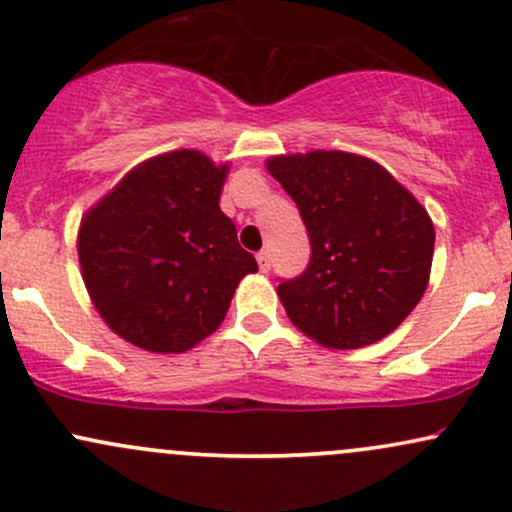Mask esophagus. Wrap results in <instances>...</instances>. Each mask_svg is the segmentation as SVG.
<instances>
[{"mask_svg": "<svg viewBox=\"0 0 512 512\" xmlns=\"http://www.w3.org/2000/svg\"><path fill=\"white\" fill-rule=\"evenodd\" d=\"M257 264H260V272H269V267H272L269 252H260V255H257Z\"/></svg>", "mask_w": 512, "mask_h": 512, "instance_id": "esophagus-1", "label": "esophagus"}]
</instances>
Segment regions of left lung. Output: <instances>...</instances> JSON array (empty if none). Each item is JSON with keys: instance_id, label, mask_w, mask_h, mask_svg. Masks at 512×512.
I'll use <instances>...</instances> for the list:
<instances>
[{"instance_id": "8db88e82", "label": "left lung", "mask_w": 512, "mask_h": 512, "mask_svg": "<svg viewBox=\"0 0 512 512\" xmlns=\"http://www.w3.org/2000/svg\"><path fill=\"white\" fill-rule=\"evenodd\" d=\"M296 202L310 262L279 293L293 325L327 349H361L397 330L431 274V216L383 166L346 151L274 156Z\"/></svg>"}]
</instances>
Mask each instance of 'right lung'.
Segmentation results:
<instances>
[{"mask_svg": "<svg viewBox=\"0 0 512 512\" xmlns=\"http://www.w3.org/2000/svg\"><path fill=\"white\" fill-rule=\"evenodd\" d=\"M228 166L192 149L139 163L81 219L79 262L93 305L129 344L182 354L226 317L257 272L219 209Z\"/></svg>", "mask_w": 512, "mask_h": 512, "instance_id": "1", "label": "right lung"}]
</instances>
